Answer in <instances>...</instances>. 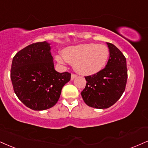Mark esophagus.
Here are the masks:
<instances>
[{
	"mask_svg": "<svg viewBox=\"0 0 148 148\" xmlns=\"http://www.w3.org/2000/svg\"><path fill=\"white\" fill-rule=\"evenodd\" d=\"M77 76V75L75 74H72V75H71V80H74L75 78Z\"/></svg>",
	"mask_w": 148,
	"mask_h": 148,
	"instance_id": "34e87169",
	"label": "esophagus"
}]
</instances>
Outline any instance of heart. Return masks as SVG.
Segmentation results:
<instances>
[{"instance_id": "b5f03b06", "label": "heart", "mask_w": 148, "mask_h": 148, "mask_svg": "<svg viewBox=\"0 0 148 148\" xmlns=\"http://www.w3.org/2000/svg\"><path fill=\"white\" fill-rule=\"evenodd\" d=\"M110 56L108 47L97 43L82 44L70 47L63 51V54L56 56L57 61L74 63V67L83 76L93 75L104 68Z\"/></svg>"}]
</instances>
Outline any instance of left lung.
<instances>
[{"label":"left lung","instance_id":"obj_1","mask_svg":"<svg viewBox=\"0 0 148 148\" xmlns=\"http://www.w3.org/2000/svg\"><path fill=\"white\" fill-rule=\"evenodd\" d=\"M110 57L106 67L93 75L85 76L87 83L81 92L88 106L106 109L113 106L125 90L127 79L126 58L119 49L107 42Z\"/></svg>","mask_w":148,"mask_h":148}]
</instances>
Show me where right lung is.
Segmentation results:
<instances>
[{"label":"right lung","instance_id":"right-lung-1","mask_svg":"<svg viewBox=\"0 0 148 148\" xmlns=\"http://www.w3.org/2000/svg\"><path fill=\"white\" fill-rule=\"evenodd\" d=\"M48 42H38L23 48L12 60L11 80L14 91L25 106L34 110L56 105L62 88L70 81L69 72L54 69Z\"/></svg>","mask_w":148,"mask_h":148}]
</instances>
